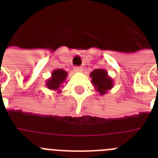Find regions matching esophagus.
<instances>
[{"label":"esophagus","mask_w":158,"mask_h":158,"mask_svg":"<svg viewBox=\"0 0 158 158\" xmlns=\"http://www.w3.org/2000/svg\"><path fill=\"white\" fill-rule=\"evenodd\" d=\"M82 67L80 66H75L74 67V71H76V72H81L82 71Z\"/></svg>","instance_id":"obj_1"}]
</instances>
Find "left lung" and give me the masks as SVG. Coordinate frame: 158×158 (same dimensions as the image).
Masks as SVG:
<instances>
[{
  "label": "left lung",
  "instance_id": "1",
  "mask_svg": "<svg viewBox=\"0 0 158 158\" xmlns=\"http://www.w3.org/2000/svg\"><path fill=\"white\" fill-rule=\"evenodd\" d=\"M90 76L92 78V83L94 84L97 91L99 92L101 95L106 94V91L113 87L112 79L108 76L107 72L105 69H94Z\"/></svg>",
  "mask_w": 158,
  "mask_h": 158
}]
</instances>
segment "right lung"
Segmentation results:
<instances>
[{
  "label": "right lung",
  "instance_id": "obj_1",
  "mask_svg": "<svg viewBox=\"0 0 158 158\" xmlns=\"http://www.w3.org/2000/svg\"><path fill=\"white\" fill-rule=\"evenodd\" d=\"M67 76V72L62 69H55L52 74V78L47 82V86L49 89L57 90L61 84L65 80ZM60 91V90H59Z\"/></svg>",
  "mask_w": 158,
  "mask_h": 158
}]
</instances>
